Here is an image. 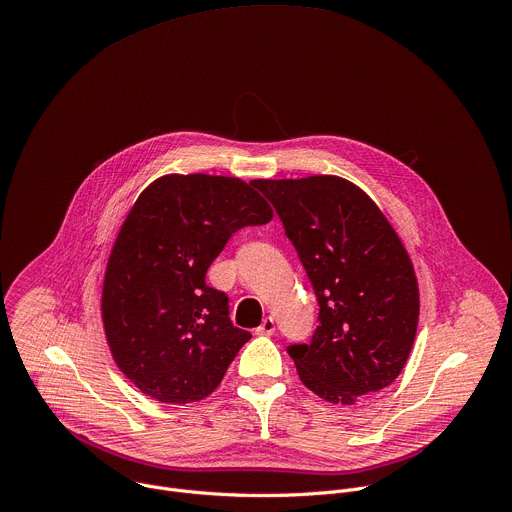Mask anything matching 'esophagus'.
Here are the masks:
<instances>
[{
	"mask_svg": "<svg viewBox=\"0 0 512 512\" xmlns=\"http://www.w3.org/2000/svg\"><path fill=\"white\" fill-rule=\"evenodd\" d=\"M257 335H273L275 333V319L273 317H265L263 323L255 329Z\"/></svg>",
	"mask_w": 512,
	"mask_h": 512,
	"instance_id": "esophagus-1",
	"label": "esophagus"
}]
</instances>
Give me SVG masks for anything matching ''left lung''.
Listing matches in <instances>:
<instances>
[{"mask_svg":"<svg viewBox=\"0 0 512 512\" xmlns=\"http://www.w3.org/2000/svg\"><path fill=\"white\" fill-rule=\"evenodd\" d=\"M253 183L275 205L319 303L311 342L287 350L303 386L344 406L390 386L420 315L414 265L390 221L342 177Z\"/></svg>","mask_w":512,"mask_h":512,"instance_id":"obj_1","label":"left lung"}]
</instances>
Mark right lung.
<instances>
[{"instance_id": "add662e5", "label": "right lung", "mask_w": 512, "mask_h": 512, "mask_svg": "<svg viewBox=\"0 0 512 512\" xmlns=\"http://www.w3.org/2000/svg\"><path fill=\"white\" fill-rule=\"evenodd\" d=\"M271 219L255 183L237 177L164 175L140 193L108 255L100 309L110 354L142 394L191 404L217 390L251 333L205 275L237 229Z\"/></svg>"}]
</instances>
